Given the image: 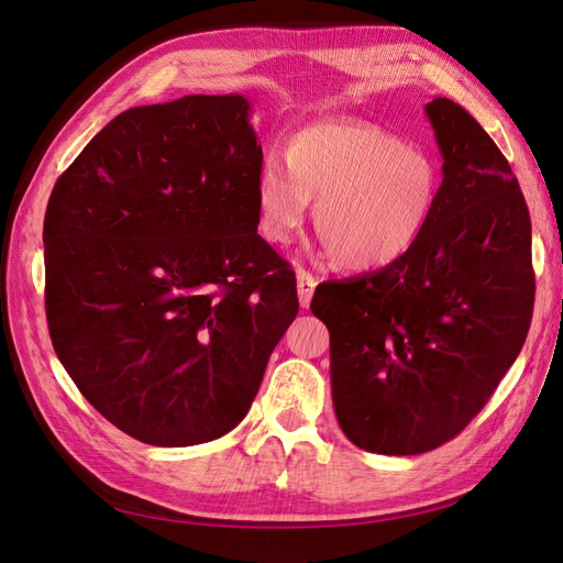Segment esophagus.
<instances>
[{"mask_svg":"<svg viewBox=\"0 0 563 563\" xmlns=\"http://www.w3.org/2000/svg\"><path fill=\"white\" fill-rule=\"evenodd\" d=\"M313 290H316V278L311 276V273H307L305 268H299L297 271V295H299V305L305 309L309 307Z\"/></svg>","mask_w":563,"mask_h":563,"instance_id":"esophagus-1","label":"esophagus"}]
</instances>
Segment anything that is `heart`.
<instances>
[{
  "label": "heart",
  "instance_id": "obj_1",
  "mask_svg": "<svg viewBox=\"0 0 563 563\" xmlns=\"http://www.w3.org/2000/svg\"><path fill=\"white\" fill-rule=\"evenodd\" d=\"M442 173L438 158L383 128L328 119L297 128L254 176L256 230L287 244L307 221L323 252L344 271H380L405 258L435 216Z\"/></svg>",
  "mask_w": 563,
  "mask_h": 563
}]
</instances>
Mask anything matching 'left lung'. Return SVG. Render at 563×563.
<instances>
[{
	"mask_svg": "<svg viewBox=\"0 0 563 563\" xmlns=\"http://www.w3.org/2000/svg\"><path fill=\"white\" fill-rule=\"evenodd\" d=\"M442 154L435 216L397 264L316 287L344 435L407 456L464 430L521 352L536 301L530 213L507 158L446 97L426 104Z\"/></svg>",
	"mask_w": 563,
	"mask_h": 563,
	"instance_id": "obj_1",
	"label": "left lung"
}]
</instances>
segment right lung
I'll list each match as a JSON object with an SVG mask.
<instances>
[{"instance_id": "add662e5", "label": "right lung", "mask_w": 563, "mask_h": 563, "mask_svg": "<svg viewBox=\"0 0 563 563\" xmlns=\"http://www.w3.org/2000/svg\"><path fill=\"white\" fill-rule=\"evenodd\" d=\"M242 95L119 113L56 180L45 213L54 352L128 435L190 446L247 416L299 311L256 233L264 152Z\"/></svg>"}]
</instances>
